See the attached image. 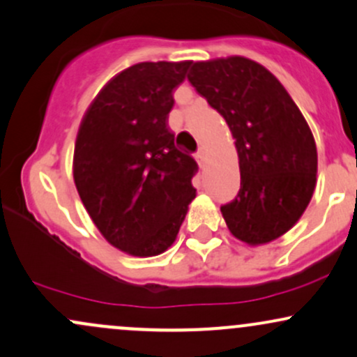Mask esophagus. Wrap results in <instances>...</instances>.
I'll return each instance as SVG.
<instances>
[{
  "instance_id": "obj_1",
  "label": "esophagus",
  "mask_w": 357,
  "mask_h": 357,
  "mask_svg": "<svg viewBox=\"0 0 357 357\" xmlns=\"http://www.w3.org/2000/svg\"><path fill=\"white\" fill-rule=\"evenodd\" d=\"M195 158H197V162H199V165H204V160H205V150L202 149V146H200L199 152L195 153Z\"/></svg>"
}]
</instances>
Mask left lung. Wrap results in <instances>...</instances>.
<instances>
[{"instance_id":"left-lung-1","label":"left lung","mask_w":357,"mask_h":357,"mask_svg":"<svg viewBox=\"0 0 357 357\" xmlns=\"http://www.w3.org/2000/svg\"><path fill=\"white\" fill-rule=\"evenodd\" d=\"M188 82L236 138L241 190L220 212L234 237L262 245L301 219L316 188L312 132L286 88L244 56L192 63Z\"/></svg>"}]
</instances>
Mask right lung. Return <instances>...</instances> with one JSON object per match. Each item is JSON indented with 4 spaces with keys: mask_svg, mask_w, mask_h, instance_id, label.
Wrapping results in <instances>:
<instances>
[{
    "mask_svg": "<svg viewBox=\"0 0 357 357\" xmlns=\"http://www.w3.org/2000/svg\"><path fill=\"white\" fill-rule=\"evenodd\" d=\"M190 61H144L120 71L79 123L75 185L100 234L135 257L165 252L195 199L197 163L175 146L167 119Z\"/></svg>",
    "mask_w": 357,
    "mask_h": 357,
    "instance_id": "add662e5",
    "label": "right lung"
}]
</instances>
